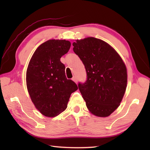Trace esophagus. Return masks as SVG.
Segmentation results:
<instances>
[{
  "label": "esophagus",
  "mask_w": 150,
  "mask_h": 150,
  "mask_svg": "<svg viewBox=\"0 0 150 150\" xmlns=\"http://www.w3.org/2000/svg\"><path fill=\"white\" fill-rule=\"evenodd\" d=\"M72 80L74 81L75 83H77V81H78V80H77V77H76V76H74V77H73V78H72Z\"/></svg>",
  "instance_id": "1"
}]
</instances>
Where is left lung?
Listing matches in <instances>:
<instances>
[{
  "label": "left lung",
  "mask_w": 150,
  "mask_h": 150,
  "mask_svg": "<svg viewBox=\"0 0 150 150\" xmlns=\"http://www.w3.org/2000/svg\"><path fill=\"white\" fill-rule=\"evenodd\" d=\"M73 46L86 71V81L79 82L78 87L87 108L96 116L110 115L125 93V64L116 51L100 39L88 37L76 40Z\"/></svg>",
  "instance_id": "1"
}]
</instances>
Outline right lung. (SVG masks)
<instances>
[{"label": "right lung", "mask_w": 150, "mask_h": 150, "mask_svg": "<svg viewBox=\"0 0 150 150\" xmlns=\"http://www.w3.org/2000/svg\"><path fill=\"white\" fill-rule=\"evenodd\" d=\"M71 43L49 40L38 47L26 71V84L35 106L44 116L54 117L64 111L70 95L78 87L65 75L60 58L68 53Z\"/></svg>", "instance_id": "1"}]
</instances>
